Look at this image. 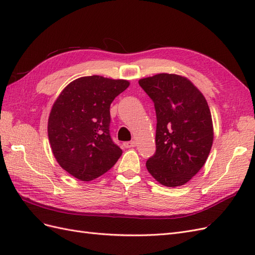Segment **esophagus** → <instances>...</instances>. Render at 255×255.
Returning a JSON list of instances; mask_svg holds the SVG:
<instances>
[{
    "label": "esophagus",
    "instance_id": "34e87169",
    "mask_svg": "<svg viewBox=\"0 0 255 255\" xmlns=\"http://www.w3.org/2000/svg\"><path fill=\"white\" fill-rule=\"evenodd\" d=\"M136 145V142L133 140V141H127L125 142V146L126 148H133V146Z\"/></svg>",
    "mask_w": 255,
    "mask_h": 255
}]
</instances>
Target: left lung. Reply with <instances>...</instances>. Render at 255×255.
Instances as JSON below:
<instances>
[{
  "label": "left lung",
  "mask_w": 255,
  "mask_h": 255,
  "mask_svg": "<svg viewBox=\"0 0 255 255\" xmlns=\"http://www.w3.org/2000/svg\"><path fill=\"white\" fill-rule=\"evenodd\" d=\"M156 113V151L146 160L150 174L167 187L186 184L211 152L214 129L204 96L188 79L159 73L139 80Z\"/></svg>",
  "instance_id": "obj_1"
}]
</instances>
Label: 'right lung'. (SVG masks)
<instances>
[{
    "label": "right lung",
    "instance_id": "right-lung-1",
    "mask_svg": "<svg viewBox=\"0 0 255 255\" xmlns=\"http://www.w3.org/2000/svg\"><path fill=\"white\" fill-rule=\"evenodd\" d=\"M129 85L100 75L71 82L54 102L48 121L52 152L59 166L81 181H92L117 163L122 150L110 134V107Z\"/></svg>",
    "mask_w": 255,
    "mask_h": 255
}]
</instances>
